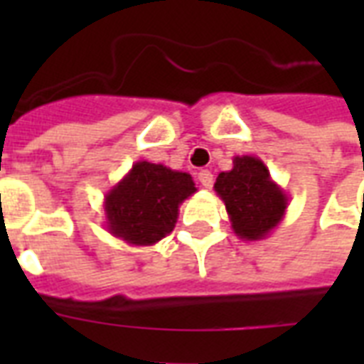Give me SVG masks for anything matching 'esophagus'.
Instances as JSON below:
<instances>
[{"instance_id": "obj_1", "label": "esophagus", "mask_w": 364, "mask_h": 364, "mask_svg": "<svg viewBox=\"0 0 364 364\" xmlns=\"http://www.w3.org/2000/svg\"><path fill=\"white\" fill-rule=\"evenodd\" d=\"M198 181L204 188H211V187H213V173H211V171H208V170L198 171Z\"/></svg>"}]
</instances>
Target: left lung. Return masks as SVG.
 Listing matches in <instances>:
<instances>
[{"instance_id": "left-lung-1", "label": "left lung", "mask_w": 364, "mask_h": 364, "mask_svg": "<svg viewBox=\"0 0 364 364\" xmlns=\"http://www.w3.org/2000/svg\"><path fill=\"white\" fill-rule=\"evenodd\" d=\"M213 188L225 202L234 234L243 242L264 240L287 211L289 196L259 156H234L232 170L221 171Z\"/></svg>"}]
</instances>
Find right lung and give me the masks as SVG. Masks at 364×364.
I'll use <instances>...</instances> for the list:
<instances>
[{"label":"right lung","instance_id":"right-lung-1","mask_svg":"<svg viewBox=\"0 0 364 364\" xmlns=\"http://www.w3.org/2000/svg\"><path fill=\"white\" fill-rule=\"evenodd\" d=\"M194 193L187 171L139 160L105 193V228L130 245H154L173 230L179 205Z\"/></svg>","mask_w":364,"mask_h":364}]
</instances>
